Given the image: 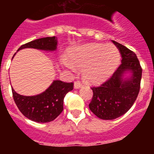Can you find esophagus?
<instances>
[{
  "label": "esophagus",
  "mask_w": 154,
  "mask_h": 154,
  "mask_svg": "<svg viewBox=\"0 0 154 154\" xmlns=\"http://www.w3.org/2000/svg\"><path fill=\"white\" fill-rule=\"evenodd\" d=\"M82 86V83L80 81H75L74 83V88L75 89H79Z\"/></svg>",
  "instance_id": "esophagus-1"
}]
</instances>
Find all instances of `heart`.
Returning <instances> with one entry per match:
<instances>
[{
  "instance_id": "obj_1",
  "label": "heart",
  "mask_w": 154,
  "mask_h": 154,
  "mask_svg": "<svg viewBox=\"0 0 154 154\" xmlns=\"http://www.w3.org/2000/svg\"><path fill=\"white\" fill-rule=\"evenodd\" d=\"M69 57L75 67L84 69V77L92 83H100L112 75L120 61L118 48L112 45L89 44L72 50ZM69 69L73 65L63 60Z\"/></svg>"
}]
</instances>
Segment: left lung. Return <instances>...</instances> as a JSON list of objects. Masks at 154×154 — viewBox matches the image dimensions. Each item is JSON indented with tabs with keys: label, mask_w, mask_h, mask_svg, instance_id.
<instances>
[{
	"label": "left lung",
	"mask_w": 154,
	"mask_h": 154,
	"mask_svg": "<svg viewBox=\"0 0 154 154\" xmlns=\"http://www.w3.org/2000/svg\"><path fill=\"white\" fill-rule=\"evenodd\" d=\"M122 56L121 65L111 77L100 86L92 87L89 106L102 119H114L126 113L137 99L140 88L142 68L137 55L123 45L112 41ZM128 71L130 77H125Z\"/></svg>",
	"instance_id": "left-lung-1"
}]
</instances>
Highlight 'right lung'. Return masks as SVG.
<instances>
[{
    "instance_id": "obj_1",
    "label": "right lung",
    "mask_w": 154,
    "mask_h": 154,
    "mask_svg": "<svg viewBox=\"0 0 154 154\" xmlns=\"http://www.w3.org/2000/svg\"><path fill=\"white\" fill-rule=\"evenodd\" d=\"M57 45V38L46 37L23 45L17 51L28 48L55 51ZM72 89L73 82H64L60 80H55L45 92L36 96H22L11 88L14 100L21 113L34 122L43 123L53 121L60 115L63 110L64 98Z\"/></svg>"
}]
</instances>
